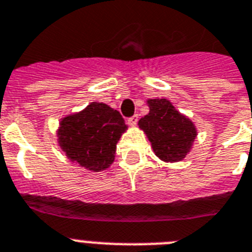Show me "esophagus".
<instances>
[{
  "instance_id": "34e87169",
  "label": "esophagus",
  "mask_w": 252,
  "mask_h": 252,
  "mask_svg": "<svg viewBox=\"0 0 252 252\" xmlns=\"http://www.w3.org/2000/svg\"><path fill=\"white\" fill-rule=\"evenodd\" d=\"M138 120H139L138 114H134L132 117H130L127 120V125L128 126H136V124H138Z\"/></svg>"
}]
</instances>
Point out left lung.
Listing matches in <instances>:
<instances>
[{"label":"left lung","instance_id":"1","mask_svg":"<svg viewBox=\"0 0 252 252\" xmlns=\"http://www.w3.org/2000/svg\"><path fill=\"white\" fill-rule=\"evenodd\" d=\"M149 113L139 120L156 156L166 162L182 161L187 156L197 130L193 122L175 109L167 99H149Z\"/></svg>","mask_w":252,"mask_h":252}]
</instances>
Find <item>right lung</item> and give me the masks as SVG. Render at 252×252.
Masks as SVG:
<instances>
[{"mask_svg":"<svg viewBox=\"0 0 252 252\" xmlns=\"http://www.w3.org/2000/svg\"><path fill=\"white\" fill-rule=\"evenodd\" d=\"M126 128L120 112L94 101L60 121L58 141L70 161L97 172L114 161L117 143Z\"/></svg>","mask_w":252,"mask_h":252,"instance_id":"1","label":"right lung"}]
</instances>
